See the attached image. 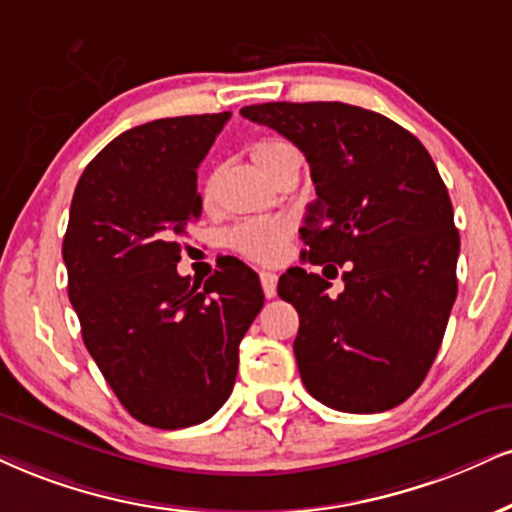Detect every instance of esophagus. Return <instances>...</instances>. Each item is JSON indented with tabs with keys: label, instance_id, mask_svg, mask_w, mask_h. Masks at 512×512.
Returning <instances> with one entry per match:
<instances>
[{
	"label": "esophagus",
	"instance_id": "1",
	"mask_svg": "<svg viewBox=\"0 0 512 512\" xmlns=\"http://www.w3.org/2000/svg\"><path fill=\"white\" fill-rule=\"evenodd\" d=\"M261 287L263 294H266L268 299H273L277 294V275L270 273V270H261Z\"/></svg>",
	"mask_w": 512,
	"mask_h": 512
}]
</instances>
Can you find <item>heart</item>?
<instances>
[{
    "label": "heart",
    "instance_id": "obj_1",
    "mask_svg": "<svg viewBox=\"0 0 512 512\" xmlns=\"http://www.w3.org/2000/svg\"><path fill=\"white\" fill-rule=\"evenodd\" d=\"M251 159L263 173L275 178L282 168L287 166L289 161L296 159V151L289 142L285 140H263L258 142L254 149H251ZM213 187H216V180L206 178L204 187V199L213 197ZM292 235V223L287 218H246L235 227H230L225 235L227 249H232L235 254L249 258V261L256 263H275L280 261L282 254H285L287 239Z\"/></svg>",
    "mask_w": 512,
    "mask_h": 512
}]
</instances>
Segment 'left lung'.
Here are the masks:
<instances>
[{"label":"left lung","instance_id":"8db88e82","mask_svg":"<svg viewBox=\"0 0 512 512\" xmlns=\"http://www.w3.org/2000/svg\"><path fill=\"white\" fill-rule=\"evenodd\" d=\"M242 116L304 151L315 201L301 227L304 261L277 294L299 313L294 356L313 399L382 413L420 387L458 294L453 206L422 142L382 113L342 102H270ZM344 267L345 292L329 277Z\"/></svg>","mask_w":512,"mask_h":512}]
</instances>
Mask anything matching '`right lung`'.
<instances>
[{"label":"right lung","instance_id":"1","mask_svg":"<svg viewBox=\"0 0 512 512\" xmlns=\"http://www.w3.org/2000/svg\"><path fill=\"white\" fill-rule=\"evenodd\" d=\"M227 118H159L118 135L80 175L63 237L82 342L125 410L159 430L223 406L263 308L258 275L237 258L206 282L178 275L201 216L197 168Z\"/></svg>","mask_w":512,"mask_h":512}]
</instances>
